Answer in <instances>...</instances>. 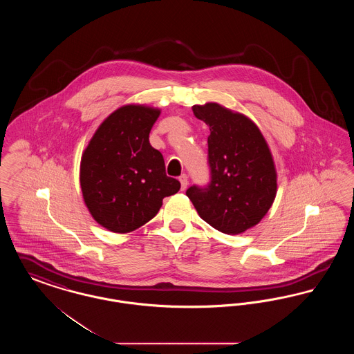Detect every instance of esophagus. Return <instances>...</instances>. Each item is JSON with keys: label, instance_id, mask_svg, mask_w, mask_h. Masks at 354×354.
<instances>
[{"label": "esophagus", "instance_id": "34e87169", "mask_svg": "<svg viewBox=\"0 0 354 354\" xmlns=\"http://www.w3.org/2000/svg\"><path fill=\"white\" fill-rule=\"evenodd\" d=\"M179 182H180V185H182V189L185 191V188H187V185H188V176L183 174V175H180L179 176Z\"/></svg>", "mask_w": 354, "mask_h": 354}]
</instances>
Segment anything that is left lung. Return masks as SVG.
Instances as JSON below:
<instances>
[{
	"label": "left lung",
	"mask_w": 354,
	"mask_h": 354,
	"mask_svg": "<svg viewBox=\"0 0 354 354\" xmlns=\"http://www.w3.org/2000/svg\"><path fill=\"white\" fill-rule=\"evenodd\" d=\"M208 136L209 183L185 195L199 216L227 235H237L266 216L276 196L277 175L270 147L252 120L218 103L195 104Z\"/></svg>",
	"instance_id": "left-lung-1"
}]
</instances>
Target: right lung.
<instances>
[{
  "mask_svg": "<svg viewBox=\"0 0 354 354\" xmlns=\"http://www.w3.org/2000/svg\"><path fill=\"white\" fill-rule=\"evenodd\" d=\"M159 109L122 106L102 122L81 159L80 182L91 216L111 232L126 234L158 214L179 180L166 175L163 155L149 135Z\"/></svg>",
  "mask_w": 354,
  "mask_h": 354,
  "instance_id": "obj_1",
  "label": "right lung"
}]
</instances>
